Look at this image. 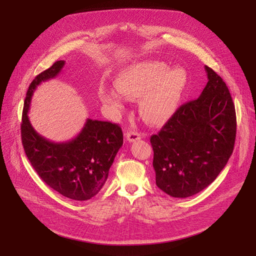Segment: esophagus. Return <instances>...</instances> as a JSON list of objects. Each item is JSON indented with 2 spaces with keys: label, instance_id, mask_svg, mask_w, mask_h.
I'll return each instance as SVG.
<instances>
[{
  "label": "esophagus",
  "instance_id": "34e87169",
  "mask_svg": "<svg viewBox=\"0 0 256 256\" xmlns=\"http://www.w3.org/2000/svg\"><path fill=\"white\" fill-rule=\"evenodd\" d=\"M141 139V134L140 132H137L135 130H132V132H126V140L130 142H135L137 140Z\"/></svg>",
  "mask_w": 256,
  "mask_h": 256
}]
</instances>
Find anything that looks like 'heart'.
<instances>
[{"mask_svg":"<svg viewBox=\"0 0 256 256\" xmlns=\"http://www.w3.org/2000/svg\"><path fill=\"white\" fill-rule=\"evenodd\" d=\"M184 69L168 70L160 62H144L121 72L116 80V88H102L99 97L114 110L124 108V97L135 100L140 96L139 113L148 124H163L176 112L187 84Z\"/></svg>","mask_w":256,"mask_h":256,"instance_id":"b5f03b06","label":"heart"}]
</instances>
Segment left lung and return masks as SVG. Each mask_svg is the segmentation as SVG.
<instances>
[{"label": "left lung", "mask_w": 256, "mask_h": 256, "mask_svg": "<svg viewBox=\"0 0 256 256\" xmlns=\"http://www.w3.org/2000/svg\"><path fill=\"white\" fill-rule=\"evenodd\" d=\"M208 82L150 137L156 184L174 198L192 196L212 183L234 148L236 115L225 82L205 66Z\"/></svg>", "instance_id": "8db88e82"}]
</instances>
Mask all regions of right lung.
Segmentation results:
<instances>
[{
  "label": "right lung",
  "mask_w": 256,
  "mask_h": 256,
  "mask_svg": "<svg viewBox=\"0 0 256 256\" xmlns=\"http://www.w3.org/2000/svg\"><path fill=\"white\" fill-rule=\"evenodd\" d=\"M64 66V60L54 62L30 84L22 116V143L44 182L66 198L86 201L106 182L110 168L124 144V134L116 124L93 119H86L75 138L60 143L49 141L33 128L28 117L33 92L42 82L56 77Z\"/></svg>",
  "instance_id": "right-lung-1"
}]
</instances>
